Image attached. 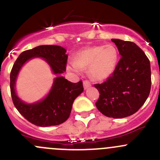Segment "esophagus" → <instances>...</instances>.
<instances>
[{
	"label": "esophagus",
	"mask_w": 160,
	"mask_h": 160,
	"mask_svg": "<svg viewBox=\"0 0 160 160\" xmlns=\"http://www.w3.org/2000/svg\"><path fill=\"white\" fill-rule=\"evenodd\" d=\"M83 88H84V89L86 90V89H88V88H90V86H91V83H90V82L89 81V80H83Z\"/></svg>",
	"instance_id": "esophagus-1"
}]
</instances>
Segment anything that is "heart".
<instances>
[{"instance_id": "1", "label": "heart", "mask_w": 160, "mask_h": 160, "mask_svg": "<svg viewBox=\"0 0 160 160\" xmlns=\"http://www.w3.org/2000/svg\"><path fill=\"white\" fill-rule=\"evenodd\" d=\"M118 52L113 45L94 46L77 52L75 62H69L67 68L75 72L88 68L93 80H102L112 74L117 66Z\"/></svg>"}]
</instances>
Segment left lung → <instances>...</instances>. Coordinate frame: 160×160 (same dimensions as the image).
Instances as JSON below:
<instances>
[{"instance_id":"left-lung-1","label":"left lung","mask_w":160,"mask_h":160,"mask_svg":"<svg viewBox=\"0 0 160 160\" xmlns=\"http://www.w3.org/2000/svg\"><path fill=\"white\" fill-rule=\"evenodd\" d=\"M121 59L112 74L94 87L100 93L95 103L104 115L122 118L135 114L146 102L151 89L149 59L135 43L111 39Z\"/></svg>"}]
</instances>
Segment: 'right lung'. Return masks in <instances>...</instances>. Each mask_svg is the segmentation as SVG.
<instances>
[{
	"label": "right lung",
	"instance_id": "add662e5",
	"mask_svg": "<svg viewBox=\"0 0 160 160\" xmlns=\"http://www.w3.org/2000/svg\"><path fill=\"white\" fill-rule=\"evenodd\" d=\"M67 50L59 46H39L24 51L16 59L10 74V88L13 103L26 120L37 126L47 127L65 122L70 117L72 103L83 91V82L72 83L63 77L55 79L52 90L42 101L27 104L18 98L14 90L16 77L23 64L32 58L42 57L47 61L53 72L61 74L67 69Z\"/></svg>",
	"mask_w": 160,
	"mask_h": 160
}]
</instances>
